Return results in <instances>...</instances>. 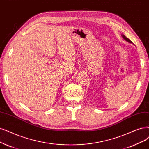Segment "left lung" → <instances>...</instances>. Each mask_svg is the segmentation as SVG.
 Masks as SVG:
<instances>
[{
  "mask_svg": "<svg viewBox=\"0 0 149 149\" xmlns=\"http://www.w3.org/2000/svg\"><path fill=\"white\" fill-rule=\"evenodd\" d=\"M122 37H123V38H124V39L126 40V41H127V42H128L129 43H133V42H132L130 39H129V38H127V37H126L125 35H122Z\"/></svg>",
  "mask_w": 149,
  "mask_h": 149,
  "instance_id": "left-lung-1",
  "label": "left lung"
}]
</instances>
